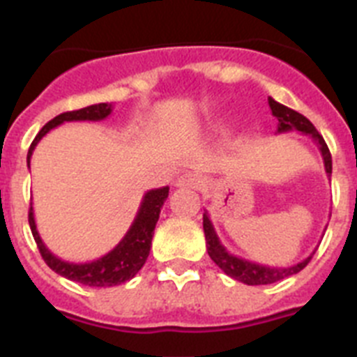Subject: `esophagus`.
Listing matches in <instances>:
<instances>
[{
	"label": "esophagus",
	"instance_id": "1",
	"mask_svg": "<svg viewBox=\"0 0 357 357\" xmlns=\"http://www.w3.org/2000/svg\"><path fill=\"white\" fill-rule=\"evenodd\" d=\"M206 181H204V176L197 172H185L184 175H181L176 178V185L178 188H191V189H200L204 188Z\"/></svg>",
	"mask_w": 357,
	"mask_h": 357
}]
</instances>
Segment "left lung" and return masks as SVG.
Wrapping results in <instances>:
<instances>
[{
  "instance_id": "left-lung-1",
  "label": "left lung",
  "mask_w": 357,
  "mask_h": 357,
  "mask_svg": "<svg viewBox=\"0 0 357 357\" xmlns=\"http://www.w3.org/2000/svg\"><path fill=\"white\" fill-rule=\"evenodd\" d=\"M268 103H270V109H272V114L277 118V134H282V132L296 130L302 132V134L309 135L314 143L318 144V150L321 153V159H324V166H326L327 176H331L333 173V159H331V151L327 148L326 141L318 134V130L314 128V125L309 121L305 116H302L301 112L289 109V107L282 105V103L275 102L273 98H268ZM204 232H206V241H207V252H209V257L222 268L223 272L227 273L232 279L239 280L243 284L248 286H259V284H272L277 280H282L289 275H295L301 270H304L307 266V263L311 261L313 254L305 257L301 263L293 264L288 268H275V266H264V264L252 263V261L241 259L238 255L229 254L225 247L222 245L220 238H218L216 230H214L213 222L209 220V214L204 213Z\"/></svg>"
}]
</instances>
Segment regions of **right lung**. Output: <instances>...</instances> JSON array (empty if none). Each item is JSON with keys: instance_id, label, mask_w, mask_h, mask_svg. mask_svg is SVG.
<instances>
[{"instance_id": "add662e5", "label": "right lung", "mask_w": 357, "mask_h": 357, "mask_svg": "<svg viewBox=\"0 0 357 357\" xmlns=\"http://www.w3.org/2000/svg\"><path fill=\"white\" fill-rule=\"evenodd\" d=\"M110 112H112V103H96V105L84 107L80 110H71V112H64V114H59L56 118H53L52 121H48L40 128L33 143L30 144L26 157L28 168H30L31 153L39 144V141L52 128L59 127L66 121H102ZM168 185L159 189H150L148 193H144L139 211L135 214L127 234L123 236L121 241L109 254H105L100 259L91 261V263H69V261H64L61 257H56L55 254H52L39 236L36 218H33V207H30L28 222H30L31 234L36 239L37 248H39L43 259L46 261V264L52 268L53 272L69 280L80 282V284L93 286V288H109V286H118L134 279L137 272L143 268V264L146 263L153 230H155L160 209H162L164 202L168 198Z\"/></svg>"}]
</instances>
